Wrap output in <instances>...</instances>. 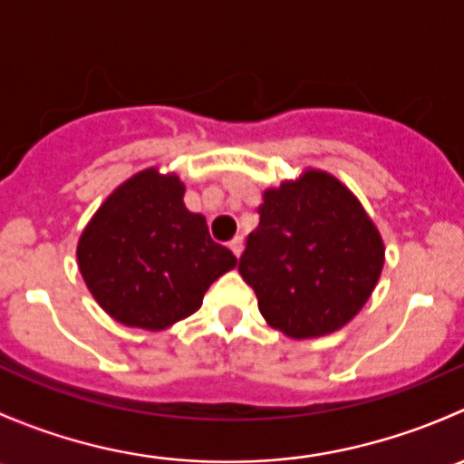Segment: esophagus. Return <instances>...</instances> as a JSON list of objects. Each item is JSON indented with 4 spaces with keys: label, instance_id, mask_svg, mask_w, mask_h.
I'll use <instances>...</instances> for the list:
<instances>
[{
    "label": "esophagus",
    "instance_id": "esophagus-1",
    "mask_svg": "<svg viewBox=\"0 0 464 464\" xmlns=\"http://www.w3.org/2000/svg\"><path fill=\"white\" fill-rule=\"evenodd\" d=\"M228 246H231V251H233V254H236V258H240L242 249H245V237L236 236L231 242H228Z\"/></svg>",
    "mask_w": 464,
    "mask_h": 464
}]
</instances>
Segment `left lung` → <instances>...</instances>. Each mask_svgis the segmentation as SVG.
<instances>
[{
	"mask_svg": "<svg viewBox=\"0 0 464 464\" xmlns=\"http://www.w3.org/2000/svg\"><path fill=\"white\" fill-rule=\"evenodd\" d=\"M237 271L271 327L314 339L359 314L383 266V242L336 177L305 170L262 195Z\"/></svg>",
	"mask_w": 464,
	"mask_h": 464,
	"instance_id": "1",
	"label": "left lung"
}]
</instances>
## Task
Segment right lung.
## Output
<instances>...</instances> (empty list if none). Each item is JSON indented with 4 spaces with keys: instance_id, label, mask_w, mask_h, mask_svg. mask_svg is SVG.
I'll list each match as a JSON object with an SVG mask.
<instances>
[{
    "instance_id": "1",
    "label": "right lung",
    "mask_w": 464,
    "mask_h": 464,
    "mask_svg": "<svg viewBox=\"0 0 464 464\" xmlns=\"http://www.w3.org/2000/svg\"><path fill=\"white\" fill-rule=\"evenodd\" d=\"M184 184L157 168L137 172L102 202L78 240V269L119 323L166 330L195 314L237 258L210 240L206 218L184 204Z\"/></svg>"
}]
</instances>
